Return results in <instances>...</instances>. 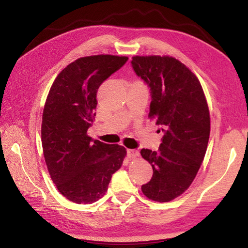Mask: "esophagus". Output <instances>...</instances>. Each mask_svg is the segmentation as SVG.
Returning a JSON list of instances; mask_svg holds the SVG:
<instances>
[{"label":"esophagus","mask_w":248,"mask_h":248,"mask_svg":"<svg viewBox=\"0 0 248 248\" xmlns=\"http://www.w3.org/2000/svg\"><path fill=\"white\" fill-rule=\"evenodd\" d=\"M127 156H128V158H130V159L137 158V157L140 156V152L137 151V150H133V149H127Z\"/></svg>","instance_id":"esophagus-1"}]
</instances>
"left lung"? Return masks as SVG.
Returning a JSON list of instances; mask_svg holds the SVG:
<instances>
[{"label":"left lung","instance_id":"obj_1","mask_svg":"<svg viewBox=\"0 0 248 248\" xmlns=\"http://www.w3.org/2000/svg\"><path fill=\"white\" fill-rule=\"evenodd\" d=\"M131 65L151 91L149 118L163 132L158 151L140 150L153 169L141 191L155 202H170L187 190L204 160L210 136L207 100L198 78L175 58L136 56Z\"/></svg>","mask_w":248,"mask_h":248}]
</instances>
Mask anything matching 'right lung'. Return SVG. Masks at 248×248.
<instances>
[{"label": "right lung", "mask_w": 248, "mask_h": 248, "mask_svg": "<svg viewBox=\"0 0 248 248\" xmlns=\"http://www.w3.org/2000/svg\"><path fill=\"white\" fill-rule=\"evenodd\" d=\"M128 58L97 55L79 58L58 74L44 106L41 140L50 178L63 196L92 204L108 190L121 168L126 149L88 136L96 116V95L102 82Z\"/></svg>", "instance_id": "add662e5"}]
</instances>
